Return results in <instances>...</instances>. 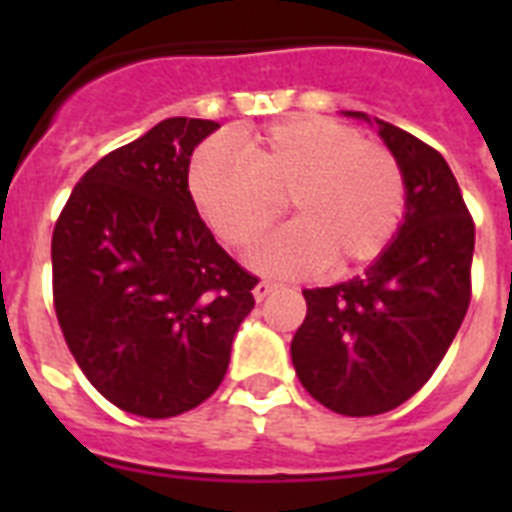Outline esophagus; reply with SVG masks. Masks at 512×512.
<instances>
[{"mask_svg":"<svg viewBox=\"0 0 512 512\" xmlns=\"http://www.w3.org/2000/svg\"><path fill=\"white\" fill-rule=\"evenodd\" d=\"M276 289H279V284H276V281H260V284L255 287V300L257 303H263L265 297L273 295Z\"/></svg>","mask_w":512,"mask_h":512,"instance_id":"esophagus-1","label":"esophagus"}]
</instances>
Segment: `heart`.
<instances>
[{
  "mask_svg": "<svg viewBox=\"0 0 512 512\" xmlns=\"http://www.w3.org/2000/svg\"><path fill=\"white\" fill-rule=\"evenodd\" d=\"M191 199L220 241L249 252L284 215L297 223L263 249L260 265L308 273L329 260L350 271L385 252L406 207L401 164L329 116L300 114L241 140V156L209 143L193 156Z\"/></svg>",
  "mask_w": 512,
  "mask_h": 512,
  "instance_id": "obj_1",
  "label": "heart"
}]
</instances>
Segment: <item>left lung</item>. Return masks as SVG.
Masks as SVG:
<instances>
[{
	"mask_svg": "<svg viewBox=\"0 0 512 512\" xmlns=\"http://www.w3.org/2000/svg\"><path fill=\"white\" fill-rule=\"evenodd\" d=\"M374 122L404 172V223L361 276L303 289L308 313L292 337L303 388L348 417L390 412L430 380L468 313L476 247V225L444 156Z\"/></svg>",
	"mask_w": 512,
	"mask_h": 512,
	"instance_id": "1",
	"label": "left lung"
}]
</instances>
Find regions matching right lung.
<instances>
[{
    "label": "right lung",
    "instance_id": "obj_1",
    "mask_svg": "<svg viewBox=\"0 0 512 512\" xmlns=\"http://www.w3.org/2000/svg\"><path fill=\"white\" fill-rule=\"evenodd\" d=\"M220 124L164 119L106 154L52 231V303L92 388L164 420L223 382L257 276L215 241L188 191L193 148Z\"/></svg>",
    "mask_w": 512,
    "mask_h": 512
}]
</instances>
